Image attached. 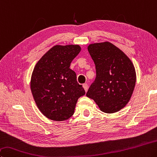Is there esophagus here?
<instances>
[{"mask_svg": "<svg viewBox=\"0 0 157 157\" xmlns=\"http://www.w3.org/2000/svg\"><path fill=\"white\" fill-rule=\"evenodd\" d=\"M83 88H84V90L86 92V91L88 90V84H83Z\"/></svg>", "mask_w": 157, "mask_h": 157, "instance_id": "1", "label": "esophagus"}]
</instances>
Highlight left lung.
Instances as JSON below:
<instances>
[{
    "label": "left lung",
    "instance_id": "8db88e82",
    "mask_svg": "<svg viewBox=\"0 0 157 157\" xmlns=\"http://www.w3.org/2000/svg\"><path fill=\"white\" fill-rule=\"evenodd\" d=\"M88 51L96 68V78L86 93L102 112H118L126 106L136 83L130 59L109 42L90 44Z\"/></svg>",
    "mask_w": 157,
    "mask_h": 157
}]
</instances>
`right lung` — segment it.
<instances>
[{
    "label": "right lung",
    "mask_w": 157,
    "mask_h": 157,
    "mask_svg": "<svg viewBox=\"0 0 157 157\" xmlns=\"http://www.w3.org/2000/svg\"><path fill=\"white\" fill-rule=\"evenodd\" d=\"M78 44L55 45L37 62L31 74V93L40 111L48 119L62 121L73 115L78 99L85 95L70 69L78 55Z\"/></svg>",
    "instance_id": "right-lung-1"
}]
</instances>
